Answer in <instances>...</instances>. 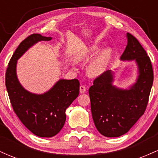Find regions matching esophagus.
Wrapping results in <instances>:
<instances>
[{
    "instance_id": "esophagus-1",
    "label": "esophagus",
    "mask_w": 158,
    "mask_h": 158,
    "mask_svg": "<svg viewBox=\"0 0 158 158\" xmlns=\"http://www.w3.org/2000/svg\"><path fill=\"white\" fill-rule=\"evenodd\" d=\"M79 91H80L81 94H85L86 92V88H85L84 85H80V87H79Z\"/></svg>"
}]
</instances>
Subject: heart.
Returning <instances> with one entry per match:
<instances>
[{"label":"heart","mask_w":158,"mask_h":158,"mask_svg":"<svg viewBox=\"0 0 158 158\" xmlns=\"http://www.w3.org/2000/svg\"><path fill=\"white\" fill-rule=\"evenodd\" d=\"M99 47L97 45L90 47V48H88L84 52L77 56V60L81 61L84 59L90 57L92 55H94L96 52L97 51ZM112 56V50L110 48H106L101 51L95 57L92 59L91 61L89 63L88 66V73L89 75L92 77H97V76L100 75L106 70L107 65L109 62L110 58Z\"/></svg>","instance_id":"heart-1"}]
</instances>
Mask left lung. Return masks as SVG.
Masks as SVG:
<instances>
[{"label": "left lung", "mask_w": 158, "mask_h": 158, "mask_svg": "<svg viewBox=\"0 0 158 158\" xmlns=\"http://www.w3.org/2000/svg\"><path fill=\"white\" fill-rule=\"evenodd\" d=\"M128 44L122 61L135 60L138 78L128 90L113 85L114 73L107 70L96 78L89 88L92 117L96 128L107 137H117L130 130L144 114L153 84V69L146 50L134 35L127 32Z\"/></svg>", "instance_id": "left-lung-1"}]
</instances>
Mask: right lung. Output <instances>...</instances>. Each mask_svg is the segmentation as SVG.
Wrapping results in <instances>:
<instances>
[{
	"mask_svg": "<svg viewBox=\"0 0 158 158\" xmlns=\"http://www.w3.org/2000/svg\"><path fill=\"white\" fill-rule=\"evenodd\" d=\"M34 33L20 43L11 58L6 72V87L13 110L21 123L34 135L51 137L57 135L66 120L65 110L78 97V79H60L43 94H32L20 84L16 75L17 60L30 47L40 41H50Z\"/></svg>",
	"mask_w": 158,
	"mask_h": 158,
	"instance_id": "right-lung-1",
	"label": "right lung"
}]
</instances>
